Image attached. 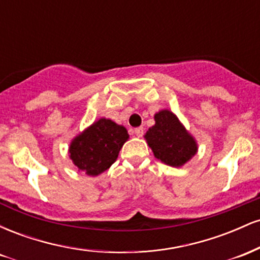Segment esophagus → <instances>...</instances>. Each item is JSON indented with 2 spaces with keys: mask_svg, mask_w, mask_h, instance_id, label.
<instances>
[{
  "mask_svg": "<svg viewBox=\"0 0 260 260\" xmlns=\"http://www.w3.org/2000/svg\"><path fill=\"white\" fill-rule=\"evenodd\" d=\"M143 133H144V128H143V127H138V128H136V129H134V134H136L138 138H140V137L143 136Z\"/></svg>",
  "mask_w": 260,
  "mask_h": 260,
  "instance_id": "1",
  "label": "esophagus"
}]
</instances>
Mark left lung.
<instances>
[{
	"mask_svg": "<svg viewBox=\"0 0 260 260\" xmlns=\"http://www.w3.org/2000/svg\"><path fill=\"white\" fill-rule=\"evenodd\" d=\"M155 124L144 138L156 159L172 168L183 166L197 154L198 145L177 116L169 110H161L154 116Z\"/></svg>",
	"mask_w": 260,
	"mask_h": 260,
	"instance_id": "obj_1",
	"label": "left lung"
}]
</instances>
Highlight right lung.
<instances>
[{
    "label": "right lung",
    "mask_w": 260,
    "mask_h": 260,
    "mask_svg": "<svg viewBox=\"0 0 260 260\" xmlns=\"http://www.w3.org/2000/svg\"><path fill=\"white\" fill-rule=\"evenodd\" d=\"M128 138L123 126L100 118L72 140L70 157L80 171L98 176L115 162Z\"/></svg>",
    "instance_id": "1"
}]
</instances>
